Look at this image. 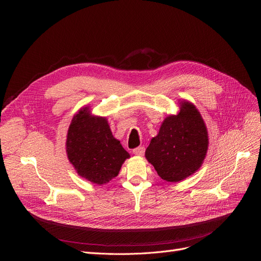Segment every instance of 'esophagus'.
Returning a JSON list of instances; mask_svg holds the SVG:
<instances>
[{"label": "esophagus", "instance_id": "1", "mask_svg": "<svg viewBox=\"0 0 261 261\" xmlns=\"http://www.w3.org/2000/svg\"><path fill=\"white\" fill-rule=\"evenodd\" d=\"M133 153L138 156H143L145 153V147H138L133 149Z\"/></svg>", "mask_w": 261, "mask_h": 261}]
</instances>
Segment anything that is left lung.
Listing matches in <instances>:
<instances>
[{"instance_id": "1", "label": "left lung", "mask_w": 261, "mask_h": 261, "mask_svg": "<svg viewBox=\"0 0 261 261\" xmlns=\"http://www.w3.org/2000/svg\"><path fill=\"white\" fill-rule=\"evenodd\" d=\"M179 112L163 120L145 156L163 180L181 182L198 171L208 149L206 125L196 106L179 100Z\"/></svg>"}]
</instances>
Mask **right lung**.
<instances>
[{"mask_svg":"<svg viewBox=\"0 0 261 261\" xmlns=\"http://www.w3.org/2000/svg\"><path fill=\"white\" fill-rule=\"evenodd\" d=\"M65 150L77 174L97 185L111 181L130 158L113 136L107 117L92 114L90 106L82 107L74 115Z\"/></svg>","mask_w":261,"mask_h":261,"instance_id":"obj_1","label":"right lung"}]
</instances>
